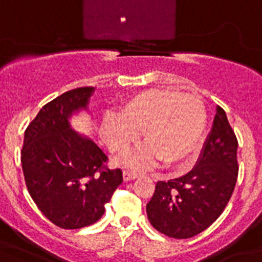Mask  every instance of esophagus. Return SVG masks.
<instances>
[{
  "label": "esophagus",
  "instance_id": "obj_1",
  "mask_svg": "<svg viewBox=\"0 0 262 262\" xmlns=\"http://www.w3.org/2000/svg\"><path fill=\"white\" fill-rule=\"evenodd\" d=\"M137 177H139V174L135 171H129V170L123 171V181H132V179H136Z\"/></svg>",
  "mask_w": 262,
  "mask_h": 262
}]
</instances>
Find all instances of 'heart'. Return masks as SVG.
I'll use <instances>...</instances> for the list:
<instances>
[{"mask_svg":"<svg viewBox=\"0 0 262 262\" xmlns=\"http://www.w3.org/2000/svg\"><path fill=\"white\" fill-rule=\"evenodd\" d=\"M207 127L203 100L171 88H151L133 95L103 121V137L110 149L127 151L143 132L145 143L123 164L145 168L158 160L164 167L181 166L195 152Z\"/></svg>","mask_w":262,"mask_h":262,"instance_id":"b5f03b06","label":"heart"}]
</instances>
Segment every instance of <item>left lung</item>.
Instances as JSON below:
<instances>
[{"mask_svg":"<svg viewBox=\"0 0 262 262\" xmlns=\"http://www.w3.org/2000/svg\"><path fill=\"white\" fill-rule=\"evenodd\" d=\"M238 141L222 107L197 163L183 177L156 183L147 204L149 223L164 235L186 239L207 230L231 199L238 178Z\"/></svg>","mask_w":262,"mask_h":262,"instance_id":"obj_1","label":"left lung"}]
</instances>
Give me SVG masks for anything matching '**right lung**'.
<instances>
[{"instance_id": "right-lung-1", "label": "right lung", "mask_w": 262, "mask_h": 262, "mask_svg": "<svg viewBox=\"0 0 262 262\" xmlns=\"http://www.w3.org/2000/svg\"><path fill=\"white\" fill-rule=\"evenodd\" d=\"M94 87L68 91L43 106L24 133L21 166L30 195L51 223L65 230L96 223L122 183L119 168L104 167L107 156L72 127L88 111Z\"/></svg>"}]
</instances>
